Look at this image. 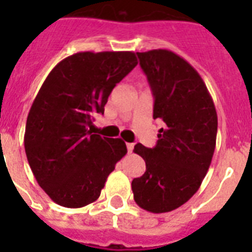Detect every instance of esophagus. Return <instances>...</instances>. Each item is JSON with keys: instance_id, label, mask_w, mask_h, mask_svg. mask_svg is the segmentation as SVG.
I'll return each instance as SVG.
<instances>
[{"instance_id": "34e87169", "label": "esophagus", "mask_w": 252, "mask_h": 252, "mask_svg": "<svg viewBox=\"0 0 252 252\" xmlns=\"http://www.w3.org/2000/svg\"><path fill=\"white\" fill-rule=\"evenodd\" d=\"M133 148H134L133 144H130V142H128V144H126V149H128V153H132Z\"/></svg>"}]
</instances>
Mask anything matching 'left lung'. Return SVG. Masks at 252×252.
<instances>
[{"mask_svg": "<svg viewBox=\"0 0 252 252\" xmlns=\"http://www.w3.org/2000/svg\"><path fill=\"white\" fill-rule=\"evenodd\" d=\"M154 95L153 119L161 120L157 145L141 144L146 171L132 180L134 201L152 213L171 212L187 203L211 166L217 137V112L203 78L168 49L137 52Z\"/></svg>", "mask_w": 252, "mask_h": 252, "instance_id": "8db88e82", "label": "left lung"}]
</instances>
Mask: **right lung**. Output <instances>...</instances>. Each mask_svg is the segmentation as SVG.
Returning <instances> with one entry per match:
<instances>
[{
	"label": "right lung",
	"mask_w": 252,
	"mask_h": 252,
	"mask_svg": "<svg viewBox=\"0 0 252 252\" xmlns=\"http://www.w3.org/2000/svg\"><path fill=\"white\" fill-rule=\"evenodd\" d=\"M137 65L133 52H78L60 61L30 108L25 150L35 179L61 207L82 208L100 196L126 154L122 138L93 134L111 91Z\"/></svg>",
	"instance_id": "1"
}]
</instances>
